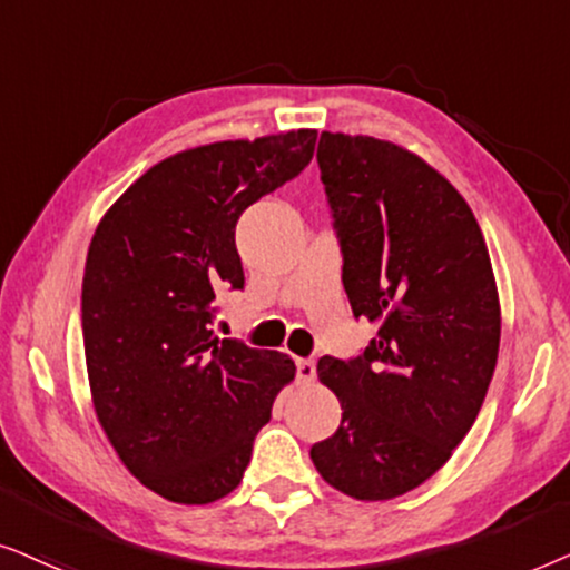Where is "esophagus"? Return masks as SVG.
I'll return each instance as SVG.
<instances>
[{
	"mask_svg": "<svg viewBox=\"0 0 570 570\" xmlns=\"http://www.w3.org/2000/svg\"><path fill=\"white\" fill-rule=\"evenodd\" d=\"M297 377L302 383L315 381V362L313 360H297Z\"/></svg>",
	"mask_w": 570,
	"mask_h": 570,
	"instance_id": "34e87169",
	"label": "esophagus"
}]
</instances>
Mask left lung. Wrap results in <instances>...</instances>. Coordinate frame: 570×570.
Masks as SVG:
<instances>
[{
    "mask_svg": "<svg viewBox=\"0 0 570 570\" xmlns=\"http://www.w3.org/2000/svg\"><path fill=\"white\" fill-rule=\"evenodd\" d=\"M317 164L348 305L377 338L317 362L341 424L309 459L344 495L391 500L428 482L480 414L500 346L495 273L472 208L412 150L321 132Z\"/></svg>",
    "mask_w": 570,
    "mask_h": 570,
    "instance_id": "obj_1",
    "label": "left lung"
}]
</instances>
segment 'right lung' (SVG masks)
Instances as JSON below:
<instances>
[{"label":"right lung","mask_w":570,"mask_h":570,"mask_svg":"<svg viewBox=\"0 0 570 570\" xmlns=\"http://www.w3.org/2000/svg\"><path fill=\"white\" fill-rule=\"evenodd\" d=\"M315 130L179 150L135 179L96 226L82 344L96 420L135 480L206 505L242 482L294 360L218 338L214 302L242 289V210L305 169Z\"/></svg>","instance_id":"right-lung-1"}]
</instances>
